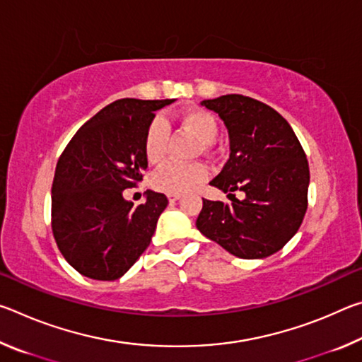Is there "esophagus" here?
I'll use <instances>...</instances> for the list:
<instances>
[{
    "label": "esophagus",
    "mask_w": 362,
    "mask_h": 362,
    "mask_svg": "<svg viewBox=\"0 0 362 362\" xmlns=\"http://www.w3.org/2000/svg\"><path fill=\"white\" fill-rule=\"evenodd\" d=\"M169 203H175V201L180 199V194H168Z\"/></svg>",
    "instance_id": "obj_1"
}]
</instances>
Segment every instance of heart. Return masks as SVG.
<instances>
[{"label": "heart", "instance_id": "heart-1", "mask_svg": "<svg viewBox=\"0 0 362 362\" xmlns=\"http://www.w3.org/2000/svg\"><path fill=\"white\" fill-rule=\"evenodd\" d=\"M182 126L203 145H211L217 137V121L204 110H188L180 118ZM145 156L150 164H159L166 156V126L161 119L153 121L145 136ZM207 179L204 164L168 163L151 177L155 189L168 194H183L199 187Z\"/></svg>", "mask_w": 362, "mask_h": 362}]
</instances>
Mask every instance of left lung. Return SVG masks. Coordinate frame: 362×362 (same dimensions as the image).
<instances>
[{"label":"left lung","mask_w":362,"mask_h":362,"mask_svg":"<svg viewBox=\"0 0 362 362\" xmlns=\"http://www.w3.org/2000/svg\"><path fill=\"white\" fill-rule=\"evenodd\" d=\"M228 131L230 158L211 182L231 199H203L196 228L240 259H265L298 231L308 206L310 168L289 122L246 95L203 100ZM240 189L247 194L238 200Z\"/></svg>","instance_id":"8db88e82"}]
</instances>
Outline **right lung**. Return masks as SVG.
I'll list each match as a JSON object with an SVG mask.
<instances>
[{
	"mask_svg": "<svg viewBox=\"0 0 362 362\" xmlns=\"http://www.w3.org/2000/svg\"><path fill=\"white\" fill-rule=\"evenodd\" d=\"M175 99H119L79 127L59 158L52 183V233L65 260L83 276L121 278L150 246L166 209L163 193L146 189L134 206L122 192L148 168L145 136L159 108Z\"/></svg>",
	"mask_w": 362,
	"mask_h": 362,
	"instance_id": "obj_1",
	"label": "right lung"
}]
</instances>
